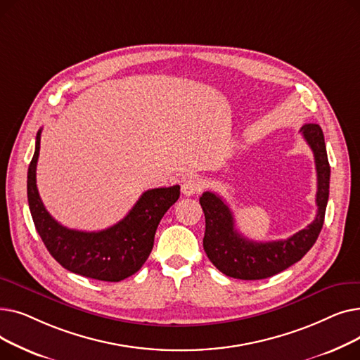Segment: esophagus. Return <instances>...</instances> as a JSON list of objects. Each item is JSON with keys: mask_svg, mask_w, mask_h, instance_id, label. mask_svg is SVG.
Here are the masks:
<instances>
[{"mask_svg": "<svg viewBox=\"0 0 360 360\" xmlns=\"http://www.w3.org/2000/svg\"><path fill=\"white\" fill-rule=\"evenodd\" d=\"M201 190H202V182L198 178H188L182 182V186H181L182 194L186 197L198 194Z\"/></svg>", "mask_w": 360, "mask_h": 360, "instance_id": "obj_1", "label": "esophagus"}]
</instances>
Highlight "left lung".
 Listing matches in <instances>:
<instances>
[{"label":"left lung","mask_w":360,"mask_h":360,"mask_svg":"<svg viewBox=\"0 0 360 360\" xmlns=\"http://www.w3.org/2000/svg\"><path fill=\"white\" fill-rule=\"evenodd\" d=\"M300 132L314 151L318 185V212L305 229L283 240L254 242L236 231L233 213L220 195L205 191L200 197L205 217L202 247L213 266L223 274L240 280L271 277L302 259L323 229L330 194V163L324 134L318 124H305Z\"/></svg>","instance_id":"obj_1"}]
</instances>
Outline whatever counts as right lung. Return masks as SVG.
<instances>
[{
    "mask_svg": "<svg viewBox=\"0 0 360 360\" xmlns=\"http://www.w3.org/2000/svg\"><path fill=\"white\" fill-rule=\"evenodd\" d=\"M41 132L27 170V201L34 228L49 254L71 273L102 281H121L137 273L153 250L158 226L179 198V185L143 193L129 213L99 232L68 229L45 209L36 186V165Z\"/></svg>",
    "mask_w": 360,
    "mask_h": 360,
    "instance_id": "1",
    "label": "right lung"
}]
</instances>
